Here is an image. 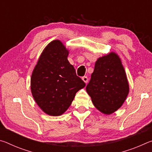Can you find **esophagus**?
Returning a JSON list of instances; mask_svg holds the SVG:
<instances>
[{
  "instance_id": "34e87169",
  "label": "esophagus",
  "mask_w": 152,
  "mask_h": 152,
  "mask_svg": "<svg viewBox=\"0 0 152 152\" xmlns=\"http://www.w3.org/2000/svg\"><path fill=\"white\" fill-rule=\"evenodd\" d=\"M82 80L85 82L86 84L87 83V82H88V77H87V76H83L82 78Z\"/></svg>"
}]
</instances>
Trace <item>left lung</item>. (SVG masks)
<instances>
[{
  "label": "left lung",
  "mask_w": 152,
  "mask_h": 152,
  "mask_svg": "<svg viewBox=\"0 0 152 152\" xmlns=\"http://www.w3.org/2000/svg\"><path fill=\"white\" fill-rule=\"evenodd\" d=\"M86 90L94 107L104 114H111L122 106L129 93V84L116 53L98 59Z\"/></svg>",
  "instance_id": "obj_1"
}]
</instances>
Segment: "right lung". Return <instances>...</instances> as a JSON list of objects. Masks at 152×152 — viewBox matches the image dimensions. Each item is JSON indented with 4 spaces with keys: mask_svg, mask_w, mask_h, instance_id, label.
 I'll list each match as a JSON object with an SVG mask.
<instances>
[{
    "mask_svg": "<svg viewBox=\"0 0 152 152\" xmlns=\"http://www.w3.org/2000/svg\"><path fill=\"white\" fill-rule=\"evenodd\" d=\"M68 51L60 41L49 43L40 56L31 78L36 103L46 114L62 115L85 82L76 75L68 60Z\"/></svg>",
    "mask_w": 152,
    "mask_h": 152,
    "instance_id": "add662e5",
    "label": "right lung"
}]
</instances>
